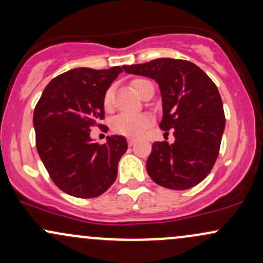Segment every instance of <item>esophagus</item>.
I'll return each mask as SVG.
<instances>
[{
    "label": "esophagus",
    "mask_w": 263,
    "mask_h": 263,
    "mask_svg": "<svg viewBox=\"0 0 263 263\" xmlns=\"http://www.w3.org/2000/svg\"><path fill=\"white\" fill-rule=\"evenodd\" d=\"M127 142H128V146H129V147H132V146H134V144H135L136 140H135V138H128Z\"/></svg>",
    "instance_id": "34e87169"
}]
</instances>
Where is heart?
<instances>
[{
    "label": "heart",
    "mask_w": 263,
    "mask_h": 263,
    "mask_svg": "<svg viewBox=\"0 0 263 263\" xmlns=\"http://www.w3.org/2000/svg\"><path fill=\"white\" fill-rule=\"evenodd\" d=\"M144 79H135L132 80V87L136 92L140 95L142 85H143ZM112 106V89H108L105 92L104 96V107L105 110H110ZM152 125V119L148 115H128V114H122L119 115L116 119L112 121V128L117 134L128 136V137H140L143 135V132L146 131L149 126Z\"/></svg>",
    "instance_id": "heart-1"
}]
</instances>
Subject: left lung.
I'll return each mask as SVG.
<instances>
[{
    "label": "left lung",
    "mask_w": 263,
    "mask_h": 263,
    "mask_svg": "<svg viewBox=\"0 0 263 263\" xmlns=\"http://www.w3.org/2000/svg\"><path fill=\"white\" fill-rule=\"evenodd\" d=\"M123 69L158 83L163 101L159 127L165 134L172 129L176 137L172 144H152L146 164L149 177L168 189L193 188L206 178L219 156L225 115L218 87L188 60L159 58Z\"/></svg>",
    "instance_id": "8db88e82"
}]
</instances>
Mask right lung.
I'll list each match as a JSON object with an SVG mask.
<instances>
[{
	"label": "right lung",
	"mask_w": 263,
	"mask_h": 263,
	"mask_svg": "<svg viewBox=\"0 0 263 263\" xmlns=\"http://www.w3.org/2000/svg\"><path fill=\"white\" fill-rule=\"evenodd\" d=\"M121 71V66L71 69L54 78L35 105L38 155L54 184L71 197H99L117 177V165L127 151L126 138L111 136L100 144L90 131L104 126L105 92Z\"/></svg>",
	"instance_id": "obj_1"
}]
</instances>
